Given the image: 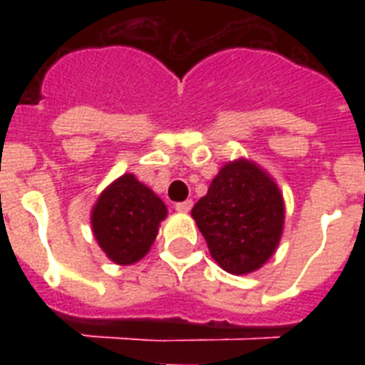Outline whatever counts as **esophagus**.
Returning a JSON list of instances; mask_svg holds the SVG:
<instances>
[{
	"label": "esophagus",
	"instance_id": "1",
	"mask_svg": "<svg viewBox=\"0 0 365 365\" xmlns=\"http://www.w3.org/2000/svg\"><path fill=\"white\" fill-rule=\"evenodd\" d=\"M191 208H193V200H183V202H178L176 205V210L182 212V214H187Z\"/></svg>",
	"mask_w": 365,
	"mask_h": 365
}]
</instances>
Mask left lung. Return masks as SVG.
I'll return each mask as SVG.
<instances>
[{
  "label": "left lung",
  "mask_w": 365,
  "mask_h": 365,
  "mask_svg": "<svg viewBox=\"0 0 365 365\" xmlns=\"http://www.w3.org/2000/svg\"><path fill=\"white\" fill-rule=\"evenodd\" d=\"M191 216L217 265L231 274H248L277 252L286 206L274 178L240 157L220 168Z\"/></svg>",
  "instance_id": "8db88e82"
}]
</instances>
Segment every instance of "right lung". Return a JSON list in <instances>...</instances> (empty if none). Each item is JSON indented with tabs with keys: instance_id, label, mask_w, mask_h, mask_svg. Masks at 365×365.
Listing matches in <instances>:
<instances>
[{
	"instance_id": "right-lung-1",
	"label": "right lung",
	"mask_w": 365,
	"mask_h": 365,
	"mask_svg": "<svg viewBox=\"0 0 365 365\" xmlns=\"http://www.w3.org/2000/svg\"><path fill=\"white\" fill-rule=\"evenodd\" d=\"M166 216V205L153 189L134 174H123L98 195L91 210V227L113 263L132 265L151 250Z\"/></svg>"
}]
</instances>
